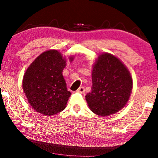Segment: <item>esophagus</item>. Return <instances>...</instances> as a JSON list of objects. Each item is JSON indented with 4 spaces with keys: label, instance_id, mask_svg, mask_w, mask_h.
Returning <instances> with one entry per match:
<instances>
[{
    "label": "esophagus",
    "instance_id": "obj_1",
    "mask_svg": "<svg viewBox=\"0 0 158 158\" xmlns=\"http://www.w3.org/2000/svg\"><path fill=\"white\" fill-rule=\"evenodd\" d=\"M77 91L79 92V93H81V94H84L85 92V88H84V87H80V88L77 90Z\"/></svg>",
    "mask_w": 158,
    "mask_h": 158
}]
</instances>
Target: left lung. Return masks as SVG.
Wrapping results in <instances>:
<instances>
[{
  "mask_svg": "<svg viewBox=\"0 0 158 158\" xmlns=\"http://www.w3.org/2000/svg\"><path fill=\"white\" fill-rule=\"evenodd\" d=\"M91 91L85 96L90 110L106 117L126 106L131 94L130 72L118 58L105 52L98 56L92 70Z\"/></svg>",
  "mask_w": 158,
  "mask_h": 158,
  "instance_id": "left-lung-1",
  "label": "left lung"
}]
</instances>
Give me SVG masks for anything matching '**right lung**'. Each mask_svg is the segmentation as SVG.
<instances>
[{"label": "right lung", "instance_id": "add662e5", "mask_svg": "<svg viewBox=\"0 0 158 158\" xmlns=\"http://www.w3.org/2000/svg\"><path fill=\"white\" fill-rule=\"evenodd\" d=\"M72 61L73 57H69ZM67 59L56 50H47L32 61L23 78V89L35 111L52 116L62 111L71 93L62 71Z\"/></svg>", "mask_w": 158, "mask_h": 158}]
</instances>
